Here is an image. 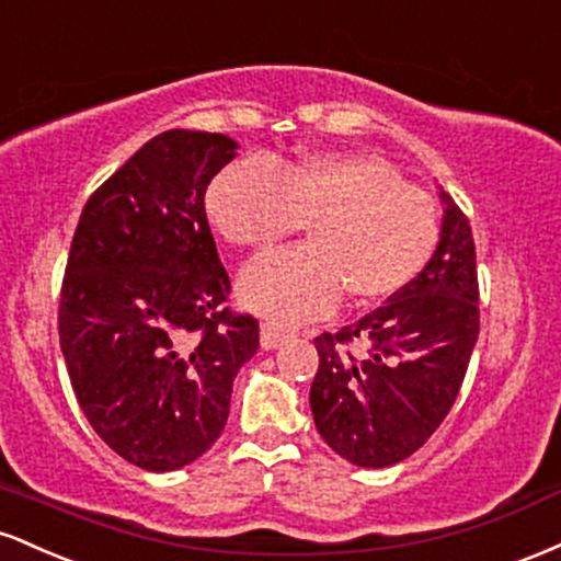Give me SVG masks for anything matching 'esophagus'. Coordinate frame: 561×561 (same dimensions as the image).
Here are the masks:
<instances>
[{
  "mask_svg": "<svg viewBox=\"0 0 561 561\" xmlns=\"http://www.w3.org/2000/svg\"><path fill=\"white\" fill-rule=\"evenodd\" d=\"M287 337H293V332L285 330L282 324H276V321H263V324H261V345L266 347V351H274V347H279Z\"/></svg>",
  "mask_w": 561,
  "mask_h": 561,
  "instance_id": "1",
  "label": "esophagus"
}]
</instances>
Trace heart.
I'll return each mask as SVG.
<instances>
[{
	"label": "heart",
	"mask_w": 561,
	"mask_h": 561,
	"mask_svg": "<svg viewBox=\"0 0 561 561\" xmlns=\"http://www.w3.org/2000/svg\"><path fill=\"white\" fill-rule=\"evenodd\" d=\"M208 218L234 248L266 253L308 224V244L244 272L240 295L255 311L300 321L353 302L398 295L435 253L433 197L379 156L319 152L300 163L237 160L208 186Z\"/></svg>",
	"instance_id": "1"
}]
</instances>
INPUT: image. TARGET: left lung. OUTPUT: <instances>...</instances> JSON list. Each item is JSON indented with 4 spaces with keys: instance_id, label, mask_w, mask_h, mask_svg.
I'll list each match as a JSON object with an SVG mask.
<instances>
[{
    "instance_id": "1",
    "label": "left lung",
    "mask_w": 561,
    "mask_h": 561,
    "mask_svg": "<svg viewBox=\"0 0 561 561\" xmlns=\"http://www.w3.org/2000/svg\"><path fill=\"white\" fill-rule=\"evenodd\" d=\"M440 197V242L424 272L377 311L313 340V422L351 465L379 469L409 459L465 382L480 334L478 261L465 210L446 192Z\"/></svg>"
}]
</instances>
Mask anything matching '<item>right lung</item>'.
I'll list each match as a JSON object with an SVG mask.
<instances>
[{
    "mask_svg": "<svg viewBox=\"0 0 561 561\" xmlns=\"http://www.w3.org/2000/svg\"><path fill=\"white\" fill-rule=\"evenodd\" d=\"M234 147L224 134H158L96 186L70 242L57 332L76 401L107 448L150 472L214 446L261 345L259 319L227 306L205 216Z\"/></svg>",
    "mask_w": 561,
    "mask_h": 561,
    "instance_id": "1",
    "label": "right lung"
}]
</instances>
